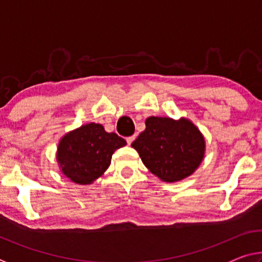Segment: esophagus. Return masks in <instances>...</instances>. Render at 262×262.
<instances>
[{"instance_id":"1","label":"esophagus","mask_w":262,"mask_h":262,"mask_svg":"<svg viewBox=\"0 0 262 262\" xmlns=\"http://www.w3.org/2000/svg\"><path fill=\"white\" fill-rule=\"evenodd\" d=\"M127 143L128 144H132L133 143V141H134L135 140V135H133V136H129V137H127Z\"/></svg>"}]
</instances>
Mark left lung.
I'll use <instances>...</instances> for the list:
<instances>
[{
  "mask_svg": "<svg viewBox=\"0 0 262 262\" xmlns=\"http://www.w3.org/2000/svg\"><path fill=\"white\" fill-rule=\"evenodd\" d=\"M132 147L154 176L165 183H176L192 176L200 166L206 140L187 118L149 117L145 129Z\"/></svg>",
  "mask_w": 262,
  "mask_h": 262,
  "instance_id": "8db88e82",
  "label": "left lung"
}]
</instances>
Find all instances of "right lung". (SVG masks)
Masks as SVG:
<instances>
[{
	"mask_svg": "<svg viewBox=\"0 0 262 262\" xmlns=\"http://www.w3.org/2000/svg\"><path fill=\"white\" fill-rule=\"evenodd\" d=\"M127 142L107 133L100 123L90 122L61 137L56 161L62 174L77 185H90L107 170L114 151Z\"/></svg>",
	"mask_w": 262,
	"mask_h": 262,
	"instance_id": "1",
	"label": "right lung"
}]
</instances>
